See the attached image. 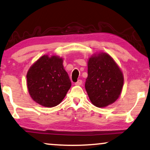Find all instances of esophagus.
<instances>
[{
  "instance_id": "esophagus-1",
  "label": "esophagus",
  "mask_w": 150,
  "mask_h": 150,
  "mask_svg": "<svg viewBox=\"0 0 150 150\" xmlns=\"http://www.w3.org/2000/svg\"><path fill=\"white\" fill-rule=\"evenodd\" d=\"M82 84V80L81 79H79L78 81L75 83V85L76 86H81Z\"/></svg>"
}]
</instances>
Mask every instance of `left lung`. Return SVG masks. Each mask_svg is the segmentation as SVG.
Segmentation results:
<instances>
[{
	"instance_id": "left-lung-1",
	"label": "left lung",
	"mask_w": 150,
	"mask_h": 150,
	"mask_svg": "<svg viewBox=\"0 0 150 150\" xmlns=\"http://www.w3.org/2000/svg\"><path fill=\"white\" fill-rule=\"evenodd\" d=\"M124 83L121 70L106 53H99L89 58L85 88L92 104L105 107L119 98Z\"/></svg>"
}]
</instances>
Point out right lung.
I'll return each instance as SVG.
<instances>
[{
	"instance_id": "obj_1",
	"label": "right lung",
	"mask_w": 150,
	"mask_h": 150,
	"mask_svg": "<svg viewBox=\"0 0 150 150\" xmlns=\"http://www.w3.org/2000/svg\"><path fill=\"white\" fill-rule=\"evenodd\" d=\"M62 58L44 55L29 69L26 75L29 94L36 103L46 107L58 105L71 86Z\"/></svg>"
}]
</instances>
